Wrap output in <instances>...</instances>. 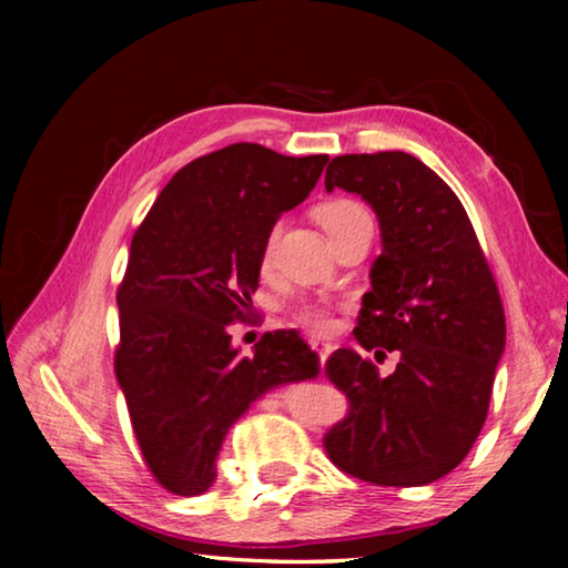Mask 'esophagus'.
Instances as JSON below:
<instances>
[{
  "label": "esophagus",
  "mask_w": 568,
  "mask_h": 568,
  "mask_svg": "<svg viewBox=\"0 0 568 568\" xmlns=\"http://www.w3.org/2000/svg\"><path fill=\"white\" fill-rule=\"evenodd\" d=\"M307 345H311V348L318 353V355H323V358H328V355L333 353V348L335 345L333 343H325V341H321V338H311L307 341Z\"/></svg>",
  "instance_id": "34e87169"
}]
</instances>
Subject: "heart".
I'll use <instances>...</instances> for the list:
<instances>
[{
  "instance_id": "heart-1",
  "label": "heart",
  "mask_w": 568,
  "mask_h": 568,
  "mask_svg": "<svg viewBox=\"0 0 568 568\" xmlns=\"http://www.w3.org/2000/svg\"><path fill=\"white\" fill-rule=\"evenodd\" d=\"M363 213L365 210L358 203H353V200H331V203L321 205L315 215H318V223L323 225V230L331 237L333 233H338L345 223H351L353 217H358ZM275 240H277V227L267 233L265 243H263V253H261L263 271H271V265H273ZM295 318H297V323L305 325V328L313 333H328L333 328V315L325 305H303L301 311L295 313Z\"/></svg>"
}]
</instances>
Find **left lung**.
Returning <instances> with one entry per match:
<instances>
[{
	"mask_svg": "<svg viewBox=\"0 0 568 568\" xmlns=\"http://www.w3.org/2000/svg\"><path fill=\"white\" fill-rule=\"evenodd\" d=\"M361 195L378 217L358 328L363 351L400 361L381 378L358 351L338 348L328 376L351 413L325 436L345 474L376 486H426L450 474L480 434L506 348L501 295L464 205L408 152L341 155L325 190Z\"/></svg>",
	"mask_w": 568,
	"mask_h": 568,
	"instance_id": "8db88e82",
	"label": "left lung"
}]
</instances>
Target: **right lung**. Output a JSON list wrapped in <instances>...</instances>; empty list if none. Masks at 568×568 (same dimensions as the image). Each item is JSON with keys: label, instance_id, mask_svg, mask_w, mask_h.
Returning <instances> with one entry per match:
<instances>
[{"label": "right lung", "instance_id": "1", "mask_svg": "<svg viewBox=\"0 0 568 568\" xmlns=\"http://www.w3.org/2000/svg\"><path fill=\"white\" fill-rule=\"evenodd\" d=\"M325 162L255 142L210 152L175 172L132 237L114 371L142 456L172 494L215 484L227 430L255 400L321 376L297 331L265 333L240 355L230 323L253 311L265 237Z\"/></svg>", "mask_w": 568, "mask_h": 568}]
</instances>
